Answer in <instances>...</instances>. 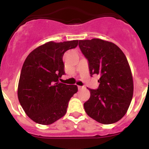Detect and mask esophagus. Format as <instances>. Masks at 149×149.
Returning a JSON list of instances; mask_svg holds the SVG:
<instances>
[{
	"instance_id": "esophagus-1",
	"label": "esophagus",
	"mask_w": 149,
	"mask_h": 149,
	"mask_svg": "<svg viewBox=\"0 0 149 149\" xmlns=\"http://www.w3.org/2000/svg\"><path fill=\"white\" fill-rule=\"evenodd\" d=\"M78 88H79V90H81V88H83V86H78Z\"/></svg>"
}]
</instances>
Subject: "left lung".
Here are the masks:
<instances>
[{"mask_svg":"<svg viewBox=\"0 0 149 149\" xmlns=\"http://www.w3.org/2000/svg\"><path fill=\"white\" fill-rule=\"evenodd\" d=\"M79 48L88 61L91 76L99 75L98 88L91 89L84 104L87 115L102 124L121 119L131 102L133 81L125 55L116 45L100 39L79 40Z\"/></svg>","mask_w":149,"mask_h":149,"instance_id":"left-lung-1","label":"left lung"}]
</instances>
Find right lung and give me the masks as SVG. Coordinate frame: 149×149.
Wrapping results in <instances>:
<instances>
[{
  "instance_id": "1",
  "label": "right lung",
  "mask_w": 149,
  "mask_h": 149,
  "mask_svg": "<svg viewBox=\"0 0 149 149\" xmlns=\"http://www.w3.org/2000/svg\"><path fill=\"white\" fill-rule=\"evenodd\" d=\"M78 42L79 40L49 42L34 49L25 60L18 98L27 116L35 123L50 125L65 115L69 100L78 87L59 82L65 74L63 57Z\"/></svg>"
}]
</instances>
